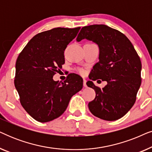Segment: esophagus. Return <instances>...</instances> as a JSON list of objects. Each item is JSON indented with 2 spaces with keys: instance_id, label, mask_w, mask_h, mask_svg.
<instances>
[{
  "instance_id": "esophagus-1",
  "label": "esophagus",
  "mask_w": 152,
  "mask_h": 152,
  "mask_svg": "<svg viewBox=\"0 0 152 152\" xmlns=\"http://www.w3.org/2000/svg\"><path fill=\"white\" fill-rule=\"evenodd\" d=\"M83 85H84V87H86L87 85H86V80L84 79V80H83Z\"/></svg>"
}]
</instances>
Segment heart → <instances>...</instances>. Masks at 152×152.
Segmentation results:
<instances>
[{
  "instance_id": "b5f03b06",
  "label": "heart",
  "mask_w": 152,
  "mask_h": 152,
  "mask_svg": "<svg viewBox=\"0 0 152 152\" xmlns=\"http://www.w3.org/2000/svg\"><path fill=\"white\" fill-rule=\"evenodd\" d=\"M78 72H79V73H80L81 75H84V72H85L84 70L82 69V68H79V69H78Z\"/></svg>"
}]
</instances>
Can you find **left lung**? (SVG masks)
Instances as JSON below:
<instances>
[{
  "mask_svg": "<svg viewBox=\"0 0 152 152\" xmlns=\"http://www.w3.org/2000/svg\"><path fill=\"white\" fill-rule=\"evenodd\" d=\"M84 39L97 43L99 49V61L93 67L89 78L107 82L102 89L92 81L86 82L96 93L88 103V109L100 119H120L136 102L142 80L140 57L125 35L105 25L83 27L76 40Z\"/></svg>",
  "mask_w": 152,
  "mask_h": 152,
  "instance_id": "8db88e82",
  "label": "left lung"
}]
</instances>
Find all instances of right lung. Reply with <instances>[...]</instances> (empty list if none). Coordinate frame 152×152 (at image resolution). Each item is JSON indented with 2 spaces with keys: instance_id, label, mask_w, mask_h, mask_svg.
I'll return each mask as SVG.
<instances>
[{
  "instance_id": "add662e5",
  "label": "right lung",
  "mask_w": 152,
  "mask_h": 152,
  "mask_svg": "<svg viewBox=\"0 0 152 152\" xmlns=\"http://www.w3.org/2000/svg\"><path fill=\"white\" fill-rule=\"evenodd\" d=\"M80 27L56 28L31 39L16 62L14 85L20 102L29 115L40 122L56 119L66 111L70 99L83 86V79L70 73L64 82L53 76L65 63L64 50Z\"/></svg>"
}]
</instances>
